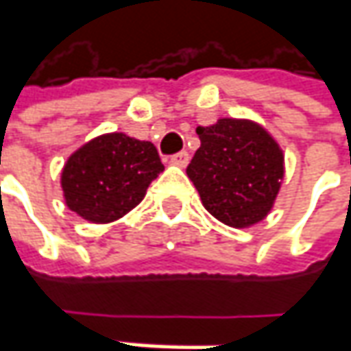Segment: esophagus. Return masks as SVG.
<instances>
[{"mask_svg":"<svg viewBox=\"0 0 351 351\" xmlns=\"http://www.w3.org/2000/svg\"><path fill=\"white\" fill-rule=\"evenodd\" d=\"M188 161H190V155L186 152H178L171 155V163L176 165V167H186Z\"/></svg>","mask_w":351,"mask_h":351,"instance_id":"esophagus-1","label":"esophagus"}]
</instances>
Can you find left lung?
Masks as SVG:
<instances>
[{"label":"left lung","instance_id":"8db88e82","mask_svg":"<svg viewBox=\"0 0 351 351\" xmlns=\"http://www.w3.org/2000/svg\"><path fill=\"white\" fill-rule=\"evenodd\" d=\"M196 134L199 149L186 175L204 208L231 227L258 223L270 212L284 176L278 143L258 124L235 118L198 126Z\"/></svg>","mask_w":351,"mask_h":351}]
</instances>
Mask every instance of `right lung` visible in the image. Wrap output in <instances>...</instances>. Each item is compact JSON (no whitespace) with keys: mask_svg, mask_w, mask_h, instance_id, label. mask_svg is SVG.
I'll return each instance as SVG.
<instances>
[{"mask_svg":"<svg viewBox=\"0 0 351 351\" xmlns=\"http://www.w3.org/2000/svg\"><path fill=\"white\" fill-rule=\"evenodd\" d=\"M163 169L152 141L126 134L95 138L64 167L62 188L67 208L93 223L114 221L138 206Z\"/></svg>","mask_w":351,"mask_h":351,"instance_id":"obj_1","label":"right lung"}]
</instances>
